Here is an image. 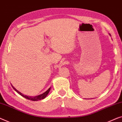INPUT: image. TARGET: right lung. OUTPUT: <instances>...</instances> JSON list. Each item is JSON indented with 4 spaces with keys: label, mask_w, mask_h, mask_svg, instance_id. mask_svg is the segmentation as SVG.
Masks as SVG:
<instances>
[{
    "label": "right lung",
    "mask_w": 122,
    "mask_h": 122,
    "mask_svg": "<svg viewBox=\"0 0 122 122\" xmlns=\"http://www.w3.org/2000/svg\"><path fill=\"white\" fill-rule=\"evenodd\" d=\"M12 88H13L15 90L16 92H17L18 94H19L20 95H21L22 96H23V97L26 98V99H28V100H32V101H38V100H40L44 99V98L46 97V96L48 95V93H49V92L50 90V88L48 90L46 91V92H44L43 94H41V95H38V96H34V97H33V96H28L23 95V94H22V93H21L20 92H19V91L16 90V89L13 86H12Z\"/></svg>",
    "instance_id": "right-lung-1"
}]
</instances>
